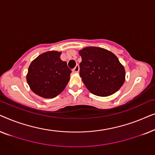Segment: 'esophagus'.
<instances>
[{
  "label": "esophagus",
  "instance_id": "esophagus-1",
  "mask_svg": "<svg viewBox=\"0 0 155 155\" xmlns=\"http://www.w3.org/2000/svg\"><path fill=\"white\" fill-rule=\"evenodd\" d=\"M79 69H80L79 68V65H77L75 68H74V69L73 70V73H78V72H79Z\"/></svg>",
  "mask_w": 155,
  "mask_h": 155
}]
</instances>
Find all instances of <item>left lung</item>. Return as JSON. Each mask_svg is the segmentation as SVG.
<instances>
[{
    "instance_id": "8db88e82",
    "label": "left lung",
    "mask_w": 155,
    "mask_h": 155,
    "mask_svg": "<svg viewBox=\"0 0 155 155\" xmlns=\"http://www.w3.org/2000/svg\"><path fill=\"white\" fill-rule=\"evenodd\" d=\"M79 54L82 57L80 76L91 93L107 97L121 87L126 79V72L116 55L96 46L82 48Z\"/></svg>"
}]
</instances>
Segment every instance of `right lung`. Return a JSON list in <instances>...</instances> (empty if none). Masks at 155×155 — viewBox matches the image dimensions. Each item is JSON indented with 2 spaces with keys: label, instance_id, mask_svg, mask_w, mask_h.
Segmentation results:
<instances>
[{
  "label": "right lung",
  "instance_id": "obj_1",
  "mask_svg": "<svg viewBox=\"0 0 155 155\" xmlns=\"http://www.w3.org/2000/svg\"><path fill=\"white\" fill-rule=\"evenodd\" d=\"M61 52L50 51L31 61L27 82L36 94L46 99L56 97L68 83L71 71L61 59Z\"/></svg>",
  "mask_w": 155,
  "mask_h": 155
}]
</instances>
